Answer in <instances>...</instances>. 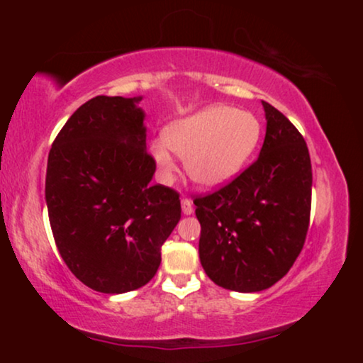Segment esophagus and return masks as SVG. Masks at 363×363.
<instances>
[{"label":"esophagus","mask_w":363,"mask_h":363,"mask_svg":"<svg viewBox=\"0 0 363 363\" xmlns=\"http://www.w3.org/2000/svg\"><path fill=\"white\" fill-rule=\"evenodd\" d=\"M181 205H182V213L184 215H191L194 211V205L189 198H182Z\"/></svg>","instance_id":"esophagus-1"}]
</instances>
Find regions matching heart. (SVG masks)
<instances>
[{
	"label": "heart",
	"mask_w": 363,
	"mask_h": 363,
	"mask_svg": "<svg viewBox=\"0 0 363 363\" xmlns=\"http://www.w3.org/2000/svg\"><path fill=\"white\" fill-rule=\"evenodd\" d=\"M261 123L247 111L228 106H210L165 129L164 140L152 143V155L164 176L176 172V152L186 158L191 181L203 187L230 182L256 150Z\"/></svg>",
	"instance_id": "1"
}]
</instances>
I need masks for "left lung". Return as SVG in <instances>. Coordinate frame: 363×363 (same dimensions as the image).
<instances>
[{"mask_svg":"<svg viewBox=\"0 0 363 363\" xmlns=\"http://www.w3.org/2000/svg\"><path fill=\"white\" fill-rule=\"evenodd\" d=\"M266 136L257 160L228 184L196 196L199 261L211 281L261 291L281 280L306 242L312 167L298 129L262 102Z\"/></svg>","mask_w":363,"mask_h":363,"instance_id":"left-lung-1","label":"left lung"}]
</instances>
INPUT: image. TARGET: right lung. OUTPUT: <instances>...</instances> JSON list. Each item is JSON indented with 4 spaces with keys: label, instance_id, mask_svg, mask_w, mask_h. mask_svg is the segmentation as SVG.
<instances>
[{
    "label": "right lung",
    "instance_id": "obj_1",
    "mask_svg": "<svg viewBox=\"0 0 363 363\" xmlns=\"http://www.w3.org/2000/svg\"><path fill=\"white\" fill-rule=\"evenodd\" d=\"M138 99H90L57 133L48 158L45 203L62 261L102 294L140 289L155 277L160 249L181 220L176 189L150 184Z\"/></svg>",
    "mask_w": 363,
    "mask_h": 363
}]
</instances>
